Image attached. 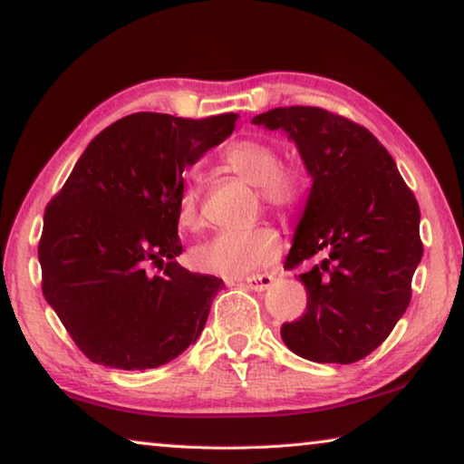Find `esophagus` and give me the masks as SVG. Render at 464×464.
Masks as SVG:
<instances>
[{
	"mask_svg": "<svg viewBox=\"0 0 464 464\" xmlns=\"http://www.w3.org/2000/svg\"><path fill=\"white\" fill-rule=\"evenodd\" d=\"M274 285V276L272 274H257V276H249L246 278V286L249 290H256V293H264Z\"/></svg>",
	"mask_w": 464,
	"mask_h": 464,
	"instance_id": "1",
	"label": "esophagus"
}]
</instances>
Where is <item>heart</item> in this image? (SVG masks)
<instances>
[{
  "label": "heart",
  "mask_w": 464,
  "mask_h": 464,
  "mask_svg": "<svg viewBox=\"0 0 464 464\" xmlns=\"http://www.w3.org/2000/svg\"><path fill=\"white\" fill-rule=\"evenodd\" d=\"M225 166L247 184L260 188L266 204L290 210L301 200V176L282 168L276 145L264 139H241L225 149ZM202 188L198 182L186 184L178 198V221L186 229H198ZM280 235L270 225H256L243 231H221L192 251L198 270L218 276H246L278 260Z\"/></svg>",
  "instance_id": "heart-1"
}]
</instances>
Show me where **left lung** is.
<instances>
[{"mask_svg":"<svg viewBox=\"0 0 464 464\" xmlns=\"http://www.w3.org/2000/svg\"><path fill=\"white\" fill-rule=\"evenodd\" d=\"M293 140L311 190L285 268L298 274L307 313L280 329L296 356L352 364L371 354L403 317L421 262L420 207L372 132L324 108H274L251 121Z\"/></svg>","mask_w":464,"mask_h":464,"instance_id":"left-lung-1","label":"left lung"}]
</instances>
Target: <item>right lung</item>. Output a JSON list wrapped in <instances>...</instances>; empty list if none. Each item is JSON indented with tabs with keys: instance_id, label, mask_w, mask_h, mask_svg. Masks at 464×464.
I'll return each mask as SVG.
<instances>
[{
	"instance_id": "right-lung-1",
	"label": "right lung",
	"mask_w": 464,
	"mask_h": 464,
	"mask_svg": "<svg viewBox=\"0 0 464 464\" xmlns=\"http://www.w3.org/2000/svg\"><path fill=\"white\" fill-rule=\"evenodd\" d=\"M235 122L124 116L92 140L46 207L43 295L92 362L147 371L198 340L225 285L176 262L178 198L186 171Z\"/></svg>"
}]
</instances>
